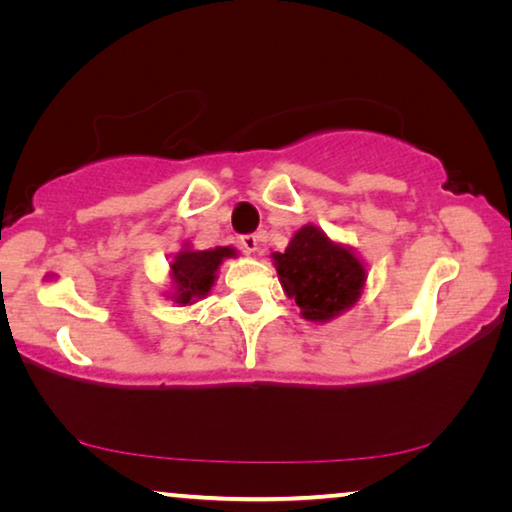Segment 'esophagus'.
<instances>
[{"label": "esophagus", "instance_id": "obj_1", "mask_svg": "<svg viewBox=\"0 0 512 512\" xmlns=\"http://www.w3.org/2000/svg\"><path fill=\"white\" fill-rule=\"evenodd\" d=\"M241 248L246 250V253H255L259 248V235H244L241 237Z\"/></svg>", "mask_w": 512, "mask_h": 512}]
</instances>
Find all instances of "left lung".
<instances>
[{
    "mask_svg": "<svg viewBox=\"0 0 512 512\" xmlns=\"http://www.w3.org/2000/svg\"><path fill=\"white\" fill-rule=\"evenodd\" d=\"M271 257L284 293L311 323H327L361 298L366 266L354 250L336 244L316 225H302L287 250Z\"/></svg>",
    "mask_w": 512,
    "mask_h": 512,
    "instance_id": "obj_1",
    "label": "left lung"
}]
</instances>
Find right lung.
Here are the masks:
<instances>
[{
  "instance_id": "right-lung-1",
  "label": "right lung",
  "mask_w": 512,
  "mask_h": 512,
  "mask_svg": "<svg viewBox=\"0 0 512 512\" xmlns=\"http://www.w3.org/2000/svg\"><path fill=\"white\" fill-rule=\"evenodd\" d=\"M237 250L230 246H216L210 250H192L187 244L171 259V282L173 291L169 298L178 305H194L212 291L216 273L223 259L235 257Z\"/></svg>"
}]
</instances>
